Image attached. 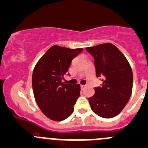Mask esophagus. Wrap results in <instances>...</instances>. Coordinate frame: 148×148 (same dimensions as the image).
I'll use <instances>...</instances> for the list:
<instances>
[{"instance_id":"esophagus-1","label":"esophagus","mask_w":148,"mask_h":148,"mask_svg":"<svg viewBox=\"0 0 148 148\" xmlns=\"http://www.w3.org/2000/svg\"><path fill=\"white\" fill-rule=\"evenodd\" d=\"M80 87H81V89H82V90H83V89L85 88V85H80Z\"/></svg>"}]
</instances>
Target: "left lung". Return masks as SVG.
I'll list each match as a JSON object with an SVG mask.
<instances>
[{
	"label": "left lung",
	"mask_w": 148,
	"mask_h": 148,
	"mask_svg": "<svg viewBox=\"0 0 148 148\" xmlns=\"http://www.w3.org/2000/svg\"><path fill=\"white\" fill-rule=\"evenodd\" d=\"M86 50L94 57L97 77H102V85L95 87L89 98L92 110L99 116L110 119L123 110L133 89V72L125 56L112 44L106 43Z\"/></svg>",
	"instance_id": "obj_1"
}]
</instances>
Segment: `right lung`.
Wrapping results in <instances>:
<instances>
[{"mask_svg":"<svg viewBox=\"0 0 148 148\" xmlns=\"http://www.w3.org/2000/svg\"><path fill=\"white\" fill-rule=\"evenodd\" d=\"M83 49L53 46L39 60L32 74V89L39 109L51 120L61 121L74 111L80 86L61 82L73 59Z\"/></svg>","mask_w":148,"mask_h":148,"instance_id":"right-lung-1","label":"right lung"}]
</instances>
